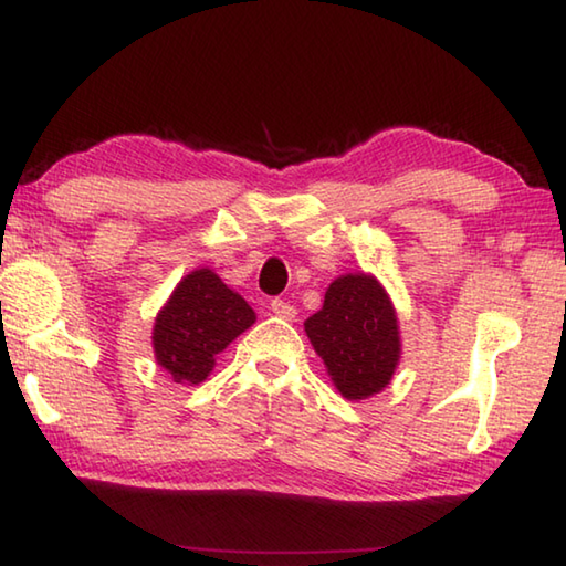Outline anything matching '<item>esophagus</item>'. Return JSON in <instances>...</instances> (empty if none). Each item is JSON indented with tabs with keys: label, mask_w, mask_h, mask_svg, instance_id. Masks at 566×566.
I'll return each instance as SVG.
<instances>
[{
	"label": "esophagus",
	"mask_w": 566,
	"mask_h": 566,
	"mask_svg": "<svg viewBox=\"0 0 566 566\" xmlns=\"http://www.w3.org/2000/svg\"><path fill=\"white\" fill-rule=\"evenodd\" d=\"M270 310L276 314V317H282V319H294L296 317V310L294 306L286 302V300H282V296H274V300L270 302Z\"/></svg>",
	"instance_id": "34e87169"
}]
</instances>
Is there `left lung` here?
<instances>
[{
    "label": "left lung",
    "instance_id": "obj_1",
    "mask_svg": "<svg viewBox=\"0 0 566 566\" xmlns=\"http://www.w3.org/2000/svg\"><path fill=\"white\" fill-rule=\"evenodd\" d=\"M304 329L347 399L371 397L389 385L399 361V332L389 296L375 276L334 280Z\"/></svg>",
    "mask_w": 566,
    "mask_h": 566
}]
</instances>
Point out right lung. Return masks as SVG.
I'll return each mask as SVG.
<instances>
[{"label": "right lung", "instance_id": "right-lung-1", "mask_svg": "<svg viewBox=\"0 0 566 566\" xmlns=\"http://www.w3.org/2000/svg\"><path fill=\"white\" fill-rule=\"evenodd\" d=\"M254 324V312L214 272L197 270L177 284L155 322V354L175 381L199 385L214 357Z\"/></svg>", "mask_w": 566, "mask_h": 566}]
</instances>
